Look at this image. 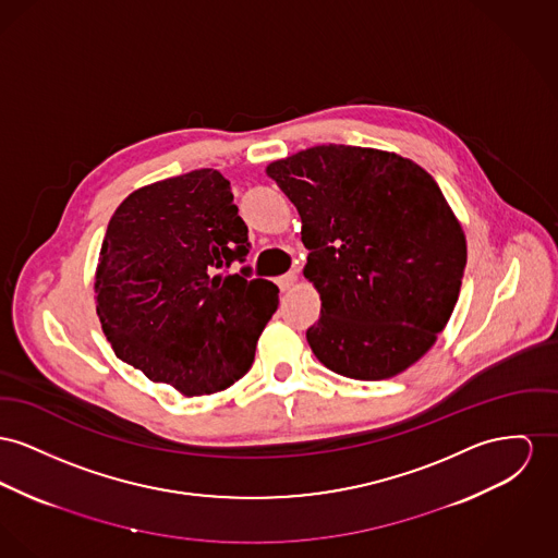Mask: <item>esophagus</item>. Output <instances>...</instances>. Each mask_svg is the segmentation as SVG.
<instances>
[{
	"mask_svg": "<svg viewBox=\"0 0 558 558\" xmlns=\"http://www.w3.org/2000/svg\"><path fill=\"white\" fill-rule=\"evenodd\" d=\"M296 272H288V275H283V277H279V279H277V286H279V290H281V292H288V290H292V288L296 286Z\"/></svg>",
	"mask_w": 558,
	"mask_h": 558,
	"instance_id": "34e87169",
	"label": "esophagus"
}]
</instances>
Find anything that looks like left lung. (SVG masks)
<instances>
[{
	"label": "left lung",
	"mask_w": 558,
	"mask_h": 558,
	"mask_svg": "<svg viewBox=\"0 0 558 558\" xmlns=\"http://www.w3.org/2000/svg\"><path fill=\"white\" fill-rule=\"evenodd\" d=\"M266 175L294 203L311 252L315 357L357 380L409 371L445 330L468 262L436 180L396 151L336 144L272 160Z\"/></svg>",
	"instance_id": "8db88e82"
}]
</instances>
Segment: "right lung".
Segmentation results:
<instances>
[{
  "label": "right lung",
  "instance_id": "right-lung-1",
  "mask_svg": "<svg viewBox=\"0 0 558 558\" xmlns=\"http://www.w3.org/2000/svg\"><path fill=\"white\" fill-rule=\"evenodd\" d=\"M230 182L196 169L131 192L95 270V306L113 353L186 398L245 376L279 306L266 279L223 275L250 252Z\"/></svg>",
  "mask_w": 558,
  "mask_h": 558
}]
</instances>
